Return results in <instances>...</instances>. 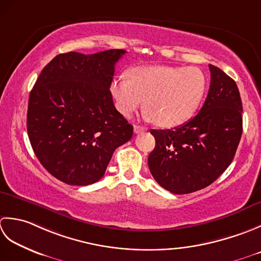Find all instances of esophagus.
I'll return each instance as SVG.
<instances>
[{
    "label": "esophagus",
    "instance_id": "obj_1",
    "mask_svg": "<svg viewBox=\"0 0 261 261\" xmlns=\"http://www.w3.org/2000/svg\"><path fill=\"white\" fill-rule=\"evenodd\" d=\"M146 130V127H143L140 125H134V133L135 134H140L142 132H145Z\"/></svg>",
    "mask_w": 261,
    "mask_h": 261
}]
</instances>
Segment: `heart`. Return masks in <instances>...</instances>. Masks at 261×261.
Here are the masks:
<instances>
[{
  "mask_svg": "<svg viewBox=\"0 0 261 261\" xmlns=\"http://www.w3.org/2000/svg\"><path fill=\"white\" fill-rule=\"evenodd\" d=\"M110 90L124 116H130L144 100L146 118L171 128L184 124L197 110L206 79L195 66H140L130 71V79L116 77Z\"/></svg>",
  "mask_w": 261,
  "mask_h": 261,
  "instance_id": "1",
  "label": "heart"
}]
</instances>
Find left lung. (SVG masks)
<instances>
[{
    "label": "left lung",
    "mask_w": 261,
    "mask_h": 261,
    "mask_svg": "<svg viewBox=\"0 0 261 261\" xmlns=\"http://www.w3.org/2000/svg\"><path fill=\"white\" fill-rule=\"evenodd\" d=\"M211 86L199 113L174 129L156 130L148 168L170 193L203 189L220 177L236 155L242 135V101L234 80L210 64Z\"/></svg>",
    "instance_id": "1"
}]
</instances>
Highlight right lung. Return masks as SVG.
<instances>
[{
	"label": "right lung",
	"instance_id": "add662e5",
	"mask_svg": "<svg viewBox=\"0 0 261 261\" xmlns=\"http://www.w3.org/2000/svg\"><path fill=\"white\" fill-rule=\"evenodd\" d=\"M124 49L70 51L47 64L29 95L27 129L47 171L71 186L99 181L133 126L114 106L110 84Z\"/></svg>",
	"mask_w": 261,
	"mask_h": 261
}]
</instances>
